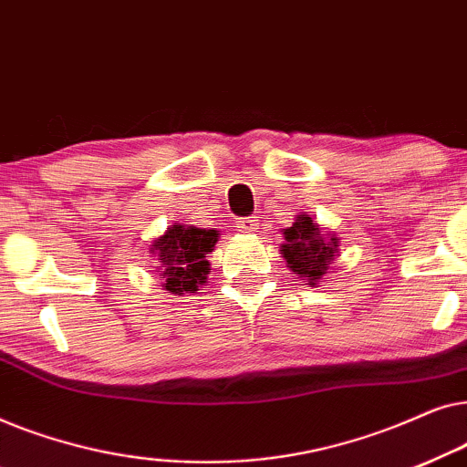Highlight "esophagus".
Returning <instances> with one entry per match:
<instances>
[{"label": "esophagus", "mask_w": 467, "mask_h": 467, "mask_svg": "<svg viewBox=\"0 0 467 467\" xmlns=\"http://www.w3.org/2000/svg\"><path fill=\"white\" fill-rule=\"evenodd\" d=\"M238 229H240V232H244V234H253V232H257V229H259V223H257V219H254V216H248V219L238 221Z\"/></svg>", "instance_id": "34e87169"}]
</instances>
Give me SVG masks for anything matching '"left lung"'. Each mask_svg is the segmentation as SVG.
<instances>
[{"label": "left lung", "instance_id": "8db88e82", "mask_svg": "<svg viewBox=\"0 0 467 467\" xmlns=\"http://www.w3.org/2000/svg\"><path fill=\"white\" fill-rule=\"evenodd\" d=\"M283 238L280 254L286 267L310 286L321 283L323 276L334 270L331 264L340 257V238L334 232H323L306 213H299L291 227L283 229Z\"/></svg>", "mask_w": 467, "mask_h": 467}]
</instances>
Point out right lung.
<instances>
[{"instance_id": "obj_1", "label": "right lung", "mask_w": 467, "mask_h": 467, "mask_svg": "<svg viewBox=\"0 0 467 467\" xmlns=\"http://www.w3.org/2000/svg\"><path fill=\"white\" fill-rule=\"evenodd\" d=\"M221 234L216 229H200L174 223L149 244L150 267L161 278V289L170 296H189L208 283L210 261Z\"/></svg>"}]
</instances>
